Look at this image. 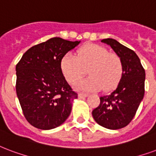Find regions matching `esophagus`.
<instances>
[{
	"mask_svg": "<svg viewBox=\"0 0 156 156\" xmlns=\"http://www.w3.org/2000/svg\"><path fill=\"white\" fill-rule=\"evenodd\" d=\"M78 97L79 98H86V97H87V94L83 93H78Z\"/></svg>",
	"mask_w": 156,
	"mask_h": 156,
	"instance_id": "esophagus-1",
	"label": "esophagus"
}]
</instances>
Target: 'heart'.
<instances>
[{"mask_svg": "<svg viewBox=\"0 0 156 156\" xmlns=\"http://www.w3.org/2000/svg\"><path fill=\"white\" fill-rule=\"evenodd\" d=\"M88 69L90 76L76 83ZM61 72L70 84L75 83L78 90L93 92L102 88L113 89L122 79L124 65L122 58L110 53L99 44H87L78 49L76 54H67L60 62Z\"/></svg>", "mask_w": 156, "mask_h": 156, "instance_id": "b5f03b06", "label": "heart"}]
</instances>
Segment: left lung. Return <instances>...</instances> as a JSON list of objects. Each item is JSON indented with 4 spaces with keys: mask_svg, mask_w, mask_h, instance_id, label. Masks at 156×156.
<instances>
[{
    "mask_svg": "<svg viewBox=\"0 0 156 156\" xmlns=\"http://www.w3.org/2000/svg\"><path fill=\"white\" fill-rule=\"evenodd\" d=\"M106 43L122 58L124 72L118 86L108 95L100 98V104L93 111L98 124L107 129L117 130L132 121L145 94L146 72L136 54L113 39Z\"/></svg>",
    "mask_w": 156,
    "mask_h": 156,
    "instance_id": "obj_1",
    "label": "left lung"
}]
</instances>
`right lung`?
<instances>
[{"label": "right lung", "mask_w": 156, "mask_h": 156, "mask_svg": "<svg viewBox=\"0 0 156 156\" xmlns=\"http://www.w3.org/2000/svg\"><path fill=\"white\" fill-rule=\"evenodd\" d=\"M79 44L59 37L29 49L16 67V89L27 122L41 130L58 127L71 112L78 98L60 69L62 58Z\"/></svg>", "instance_id": "right-lung-1"}]
</instances>
